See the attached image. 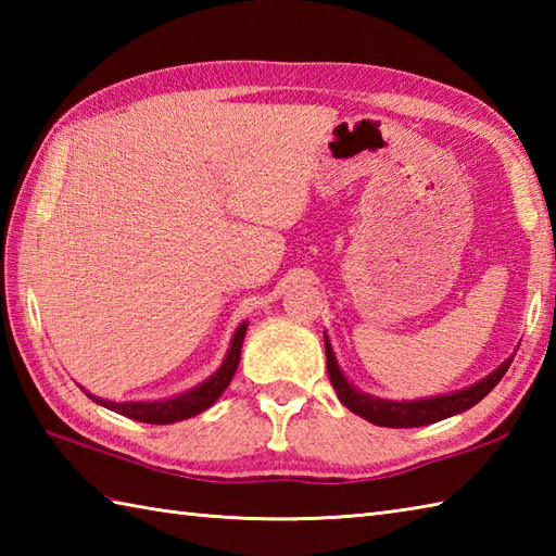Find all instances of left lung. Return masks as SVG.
Returning a JSON list of instances; mask_svg holds the SVG:
<instances>
[{"label": "left lung", "mask_w": 556, "mask_h": 556, "mask_svg": "<svg viewBox=\"0 0 556 556\" xmlns=\"http://www.w3.org/2000/svg\"><path fill=\"white\" fill-rule=\"evenodd\" d=\"M325 351H327L329 380H332V387L341 404L368 422L380 425V428H420V425L452 418V416H458V413L473 408L478 401L485 399L492 389L500 384L504 372L509 370V365L516 356V353H511V356L506 358L497 370H492L488 377H482V380H478L476 384L458 389V392L428 396V399H413V401H392V399L372 396L349 382L344 370L339 368L332 341H329L327 334H325Z\"/></svg>", "instance_id": "8db88e82"}]
</instances>
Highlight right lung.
<instances>
[{
  "label": "right lung",
  "mask_w": 556,
  "mask_h": 556,
  "mask_svg": "<svg viewBox=\"0 0 556 556\" xmlns=\"http://www.w3.org/2000/svg\"><path fill=\"white\" fill-rule=\"evenodd\" d=\"M248 323H241L236 327V332L231 337V344L227 356H224L219 368L212 372L207 380H203L200 384L186 389L181 394H174L169 399H157V401H110V399H100L96 394H90L88 389H83L96 404L110 408L119 416L134 418L140 422H150V425H169V422H179L186 418H193L198 413H203L205 408H210L215 401L224 394V389L229 387L231 377L239 368L241 361V346H243V337H245Z\"/></svg>",
  "instance_id": "right-lung-1"
}]
</instances>
